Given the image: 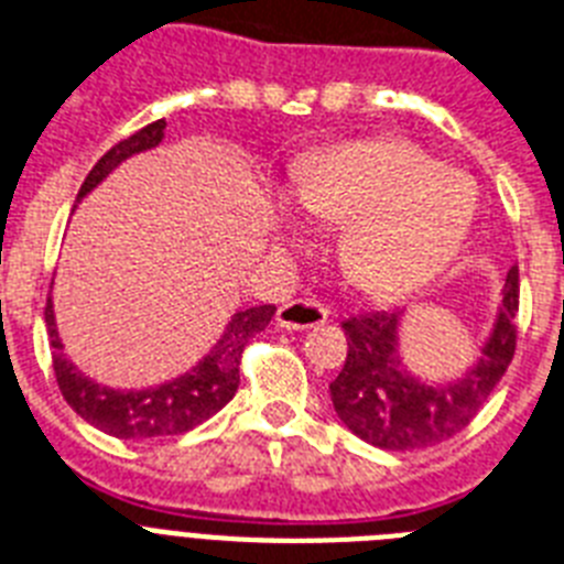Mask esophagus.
Returning <instances> with one entry per match:
<instances>
[{
    "instance_id": "1",
    "label": "esophagus",
    "mask_w": 564,
    "mask_h": 564,
    "mask_svg": "<svg viewBox=\"0 0 564 564\" xmlns=\"http://www.w3.org/2000/svg\"><path fill=\"white\" fill-rule=\"evenodd\" d=\"M329 318V313L324 310L322 304H315V301H304V297H297V301H290V304L278 306V313H274V322L278 327L283 329H310L318 327Z\"/></svg>"
}]
</instances>
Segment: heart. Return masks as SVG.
Listing matches in <instances>:
<instances>
[{
  "mask_svg": "<svg viewBox=\"0 0 564 564\" xmlns=\"http://www.w3.org/2000/svg\"><path fill=\"white\" fill-rule=\"evenodd\" d=\"M301 208L350 223L341 258L361 290L409 295L437 278L464 246L475 219L466 176L405 141H350L292 171Z\"/></svg>",
  "mask_w": 564,
  "mask_h": 564,
  "instance_id": "b5f03b06",
  "label": "heart"
}]
</instances>
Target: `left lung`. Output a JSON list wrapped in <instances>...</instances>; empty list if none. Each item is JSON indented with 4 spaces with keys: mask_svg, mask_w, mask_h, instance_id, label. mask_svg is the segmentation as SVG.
<instances>
[{
    "mask_svg": "<svg viewBox=\"0 0 564 564\" xmlns=\"http://www.w3.org/2000/svg\"><path fill=\"white\" fill-rule=\"evenodd\" d=\"M519 269L507 272L501 304L475 365L446 382L414 377L400 347L402 313H368L341 322L345 368L329 382L338 420L370 446L409 452L443 443L473 423L516 354Z\"/></svg>",
    "mask_w": 564,
    "mask_h": 564,
    "instance_id": "8db88e82",
    "label": "left lung"
}]
</instances>
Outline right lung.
<instances>
[{
	"label": "right lung",
	"instance_id": "add662e5",
	"mask_svg": "<svg viewBox=\"0 0 564 564\" xmlns=\"http://www.w3.org/2000/svg\"><path fill=\"white\" fill-rule=\"evenodd\" d=\"M164 118L141 127L130 139L118 141L116 148L100 155L98 164L91 167L86 182L80 185L77 199H84L91 187H98L118 164L127 162L130 155L144 153L162 144ZM274 315V304L249 306L231 315L226 333L210 347V354L196 361L194 368L182 377L162 382L155 388H139V391H121V388L98 386L95 379L84 377L75 361H68L63 354L57 322H54L52 297L45 301V327L52 341L54 377H57L59 393L66 397L72 411L84 416L100 432L121 437V441H144V437H167L182 434L194 425L205 423L208 416L217 414L240 386V356L242 347L267 329Z\"/></svg>",
	"mask_w": 564,
	"mask_h": 564
}]
</instances>
